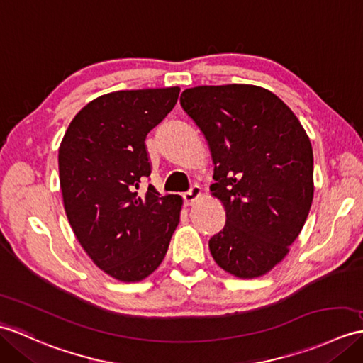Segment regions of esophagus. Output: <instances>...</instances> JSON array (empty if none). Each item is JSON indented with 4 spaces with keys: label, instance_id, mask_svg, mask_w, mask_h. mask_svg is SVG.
Here are the masks:
<instances>
[{
    "label": "esophagus",
    "instance_id": "esophagus-1",
    "mask_svg": "<svg viewBox=\"0 0 363 363\" xmlns=\"http://www.w3.org/2000/svg\"><path fill=\"white\" fill-rule=\"evenodd\" d=\"M199 196H201V189H199V185H193V187H191L189 191H185L184 195H182L184 202H185V206H191L193 202H195Z\"/></svg>",
    "mask_w": 363,
    "mask_h": 363
}]
</instances>
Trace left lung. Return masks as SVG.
<instances>
[{
    "mask_svg": "<svg viewBox=\"0 0 363 363\" xmlns=\"http://www.w3.org/2000/svg\"><path fill=\"white\" fill-rule=\"evenodd\" d=\"M181 106L208 142L210 190L225 208L224 229L208 241L212 257L235 277L264 275L288 254L313 204L308 134L281 99L254 85L185 89Z\"/></svg>",
    "mask_w": 363,
    "mask_h": 363,
    "instance_id": "8db88e82",
    "label": "left lung"
}]
</instances>
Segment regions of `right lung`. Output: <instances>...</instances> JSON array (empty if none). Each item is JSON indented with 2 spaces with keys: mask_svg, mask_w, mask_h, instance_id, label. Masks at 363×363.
I'll return each instance as SVG.
<instances>
[{
  "mask_svg": "<svg viewBox=\"0 0 363 363\" xmlns=\"http://www.w3.org/2000/svg\"><path fill=\"white\" fill-rule=\"evenodd\" d=\"M179 88L116 91L92 100L58 150L66 216L91 259L121 281L155 272L179 223L182 199L161 196L150 178L147 134L178 102Z\"/></svg>",
  "mask_w": 363,
  "mask_h": 363,
  "instance_id": "add662e5",
  "label": "right lung"
}]
</instances>
